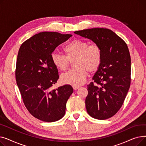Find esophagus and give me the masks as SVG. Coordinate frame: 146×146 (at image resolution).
Returning a JSON list of instances; mask_svg holds the SVG:
<instances>
[{
  "mask_svg": "<svg viewBox=\"0 0 146 146\" xmlns=\"http://www.w3.org/2000/svg\"><path fill=\"white\" fill-rule=\"evenodd\" d=\"M73 88L74 90H76L77 89L80 88V86H73Z\"/></svg>",
  "mask_w": 146,
  "mask_h": 146,
  "instance_id": "esophagus-1",
  "label": "esophagus"
}]
</instances>
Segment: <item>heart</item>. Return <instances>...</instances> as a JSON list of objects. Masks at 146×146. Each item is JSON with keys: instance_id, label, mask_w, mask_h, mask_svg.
Here are the masks:
<instances>
[{"instance_id": "heart-1", "label": "heart", "mask_w": 146, "mask_h": 146, "mask_svg": "<svg viewBox=\"0 0 146 146\" xmlns=\"http://www.w3.org/2000/svg\"><path fill=\"white\" fill-rule=\"evenodd\" d=\"M65 56L53 52L51 61L58 69L65 71L74 61L76 67L73 70L63 74L61 79L64 83L78 86L85 82L88 71L93 73L98 70L102 62V51L96 44H91L79 38H76L64 46Z\"/></svg>"}]
</instances>
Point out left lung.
Returning <instances> with one entry per match:
<instances>
[{
  "instance_id": "obj_1",
  "label": "left lung",
  "mask_w": 146,
  "mask_h": 146,
  "mask_svg": "<svg viewBox=\"0 0 146 146\" xmlns=\"http://www.w3.org/2000/svg\"><path fill=\"white\" fill-rule=\"evenodd\" d=\"M74 33L100 47L102 62L87 85L85 104L90 116L98 119L113 117L123 104L131 84V57L125 42L112 31L95 28Z\"/></svg>"
}]
</instances>
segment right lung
<instances>
[{
    "instance_id": "obj_1",
    "label": "right lung",
    "mask_w": 146,
    "mask_h": 146,
    "mask_svg": "<svg viewBox=\"0 0 146 146\" xmlns=\"http://www.w3.org/2000/svg\"><path fill=\"white\" fill-rule=\"evenodd\" d=\"M72 35L56 32L36 34L19 48L15 77L23 102L29 113L45 122L62 118L73 89L70 85L53 89L59 78L51 55L57 46Z\"/></svg>"
}]
</instances>
